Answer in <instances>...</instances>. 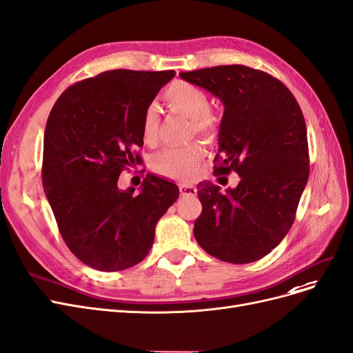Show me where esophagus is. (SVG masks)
Masks as SVG:
<instances>
[{"mask_svg":"<svg viewBox=\"0 0 353 353\" xmlns=\"http://www.w3.org/2000/svg\"><path fill=\"white\" fill-rule=\"evenodd\" d=\"M179 192H181V196L194 197L197 194V188L194 185H190V184H181L179 185Z\"/></svg>","mask_w":353,"mask_h":353,"instance_id":"34e87169","label":"esophagus"}]
</instances>
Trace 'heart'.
<instances>
[{
    "label": "heart",
    "mask_w": 353,
    "mask_h": 353,
    "mask_svg": "<svg viewBox=\"0 0 353 353\" xmlns=\"http://www.w3.org/2000/svg\"><path fill=\"white\" fill-rule=\"evenodd\" d=\"M168 105L191 121L194 132L203 136H213L216 132V121L210 114V102L208 94L200 88L187 81H175L165 92ZM157 114L154 106H148L143 115V139L152 143L156 137ZM204 149L199 143H191L184 148L165 149L153 157L152 168L159 175L176 179H188L196 175L197 166L203 161Z\"/></svg>",
    "instance_id": "heart-1"
}]
</instances>
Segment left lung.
Instances as JSON below:
<instances>
[{
  "label": "left lung",
  "instance_id": "obj_1",
  "mask_svg": "<svg viewBox=\"0 0 353 353\" xmlns=\"http://www.w3.org/2000/svg\"><path fill=\"white\" fill-rule=\"evenodd\" d=\"M223 103L214 175L236 172L225 192L200 182L199 245L213 257L247 264L272 252L289 232L310 175L307 125L282 81L245 65L179 72ZM223 178V176H222Z\"/></svg>",
  "mask_w": 353,
  "mask_h": 353
}]
</instances>
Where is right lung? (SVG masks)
<instances>
[{"label":"right lung","instance_id":"1","mask_svg":"<svg viewBox=\"0 0 353 353\" xmlns=\"http://www.w3.org/2000/svg\"><path fill=\"white\" fill-rule=\"evenodd\" d=\"M175 71L111 70L70 86L43 136L42 184L59 232L96 270L119 272L149 254L154 228L176 201L174 182L148 175L141 191L119 190V174L141 163L143 115Z\"/></svg>","mask_w":353,"mask_h":353}]
</instances>
